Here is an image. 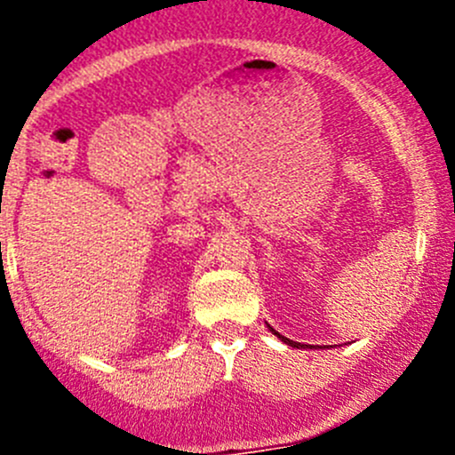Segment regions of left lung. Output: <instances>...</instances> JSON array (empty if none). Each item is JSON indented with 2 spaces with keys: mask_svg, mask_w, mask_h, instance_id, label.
<instances>
[{
  "mask_svg": "<svg viewBox=\"0 0 455 455\" xmlns=\"http://www.w3.org/2000/svg\"><path fill=\"white\" fill-rule=\"evenodd\" d=\"M268 328H271V325H268ZM271 332H273V335L280 337V339H283L284 344H289V347H293V348H312V347H307V344H300V341H291V339H287V337H283V335H280V332L273 331V328H271Z\"/></svg>",
  "mask_w": 455,
  "mask_h": 455,
  "instance_id": "left-lung-1",
  "label": "left lung"
}]
</instances>
